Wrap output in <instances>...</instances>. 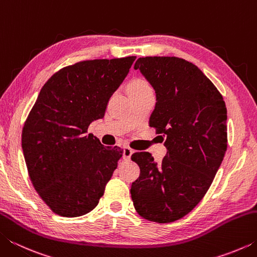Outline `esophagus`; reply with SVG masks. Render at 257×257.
<instances>
[{
    "mask_svg": "<svg viewBox=\"0 0 257 257\" xmlns=\"http://www.w3.org/2000/svg\"><path fill=\"white\" fill-rule=\"evenodd\" d=\"M133 150L130 149V147H124L123 149V159L125 160V161H128V160H130V156H132V154H133Z\"/></svg>",
    "mask_w": 257,
    "mask_h": 257,
    "instance_id": "esophagus-1",
    "label": "esophagus"
}]
</instances>
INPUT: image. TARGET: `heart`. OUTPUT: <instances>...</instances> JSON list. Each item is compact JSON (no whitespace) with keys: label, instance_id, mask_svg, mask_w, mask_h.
Listing matches in <instances>:
<instances>
[{"label":"heart","instance_id":"obj_1","mask_svg":"<svg viewBox=\"0 0 257 257\" xmlns=\"http://www.w3.org/2000/svg\"><path fill=\"white\" fill-rule=\"evenodd\" d=\"M151 88V86L149 84V81L143 79V78H137L132 81V84L129 86V89H149Z\"/></svg>","mask_w":257,"mask_h":257}]
</instances>
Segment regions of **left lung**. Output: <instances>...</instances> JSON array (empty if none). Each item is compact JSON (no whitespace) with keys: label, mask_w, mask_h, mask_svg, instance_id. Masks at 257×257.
<instances>
[{"label":"left lung","mask_w":257,"mask_h":257,"mask_svg":"<svg viewBox=\"0 0 257 257\" xmlns=\"http://www.w3.org/2000/svg\"><path fill=\"white\" fill-rule=\"evenodd\" d=\"M135 69L155 89L150 127L165 138L168 153L161 163L149 152L132 155L141 175L130 193L139 215L170 223L188 214L214 179L228 146L227 107L214 84L189 61L145 56Z\"/></svg>","instance_id":"1"}]
</instances>
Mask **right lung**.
<instances>
[{"label":"right lung","instance_id":"add662e5","mask_svg":"<svg viewBox=\"0 0 257 257\" xmlns=\"http://www.w3.org/2000/svg\"><path fill=\"white\" fill-rule=\"evenodd\" d=\"M136 56L79 61L42 87L25 121L21 145L34 188L55 214L85 215L97 206L123 154L87 134Z\"/></svg>","mask_w":257,"mask_h":257}]
</instances>
